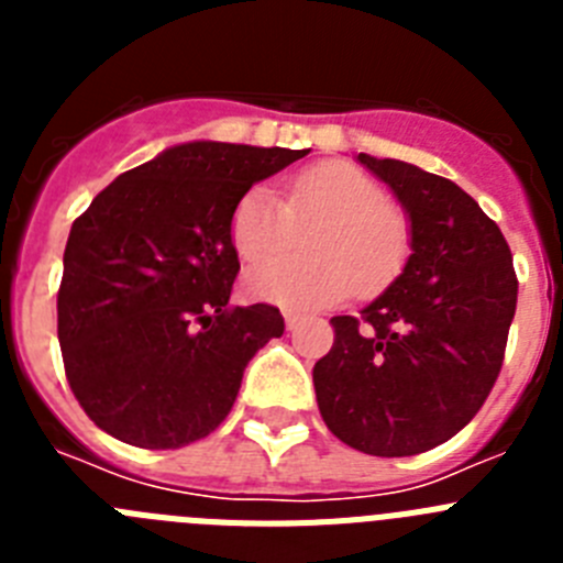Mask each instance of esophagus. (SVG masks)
<instances>
[{
  "label": "esophagus",
  "mask_w": 563,
  "mask_h": 563,
  "mask_svg": "<svg viewBox=\"0 0 563 563\" xmlns=\"http://www.w3.org/2000/svg\"><path fill=\"white\" fill-rule=\"evenodd\" d=\"M285 324H287V330H296V327L301 324V316L292 310H285Z\"/></svg>",
  "instance_id": "obj_1"
}]
</instances>
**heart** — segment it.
Returning a JSON list of instances; mask_svg holds the SVG:
<instances>
[{"mask_svg": "<svg viewBox=\"0 0 563 563\" xmlns=\"http://www.w3.org/2000/svg\"><path fill=\"white\" fill-rule=\"evenodd\" d=\"M307 232L305 260L271 263ZM231 242L253 267L245 290L290 310H318L372 296L400 276L411 251L409 220L369 174L346 163H318L298 172L282 202L271 188H251L231 213Z\"/></svg>", "mask_w": 563, "mask_h": 563, "instance_id": "b5f03b06", "label": "heart"}]
</instances>
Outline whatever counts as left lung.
I'll list each match as a JSON object with an SVG mask.
<instances>
[{
	"label": "left lung",
	"mask_w": 563,
	"mask_h": 563,
	"mask_svg": "<svg viewBox=\"0 0 563 563\" xmlns=\"http://www.w3.org/2000/svg\"><path fill=\"white\" fill-rule=\"evenodd\" d=\"M357 161L409 213L411 256L361 316L332 318L335 343L312 383L327 429L350 449L415 456L465 429L494 389L519 278L499 225L456 183Z\"/></svg>",
	"instance_id": "obj_1"
}]
</instances>
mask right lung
<instances>
[{"instance_id":"right-lung-1","label":"right lung","mask_w":563,"mask_h":563,"mask_svg":"<svg viewBox=\"0 0 563 563\" xmlns=\"http://www.w3.org/2000/svg\"><path fill=\"white\" fill-rule=\"evenodd\" d=\"M310 148L183 143L121 174L73 222L58 343L76 400L137 449H183L228 417L245 366L285 332L273 305L231 307V213Z\"/></svg>"}]
</instances>
